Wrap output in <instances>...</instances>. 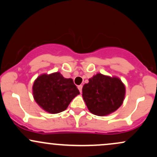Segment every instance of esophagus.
<instances>
[{
    "label": "esophagus",
    "instance_id": "obj_1",
    "mask_svg": "<svg viewBox=\"0 0 157 157\" xmlns=\"http://www.w3.org/2000/svg\"><path fill=\"white\" fill-rule=\"evenodd\" d=\"M78 89H79V91H80V93H82V85H80V86H78Z\"/></svg>",
    "mask_w": 157,
    "mask_h": 157
}]
</instances>
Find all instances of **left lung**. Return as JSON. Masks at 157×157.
<instances>
[{"label": "left lung", "instance_id": "8db88e82", "mask_svg": "<svg viewBox=\"0 0 157 157\" xmlns=\"http://www.w3.org/2000/svg\"><path fill=\"white\" fill-rule=\"evenodd\" d=\"M125 92L124 84L118 77L98 73L84 84L82 96L91 113L105 116L121 106Z\"/></svg>", "mask_w": 157, "mask_h": 157}]
</instances>
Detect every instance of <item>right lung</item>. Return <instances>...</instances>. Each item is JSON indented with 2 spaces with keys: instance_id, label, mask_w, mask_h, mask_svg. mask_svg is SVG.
I'll return each mask as SVG.
<instances>
[{
  "instance_id": "1",
  "label": "right lung",
  "mask_w": 157,
  "mask_h": 157,
  "mask_svg": "<svg viewBox=\"0 0 157 157\" xmlns=\"http://www.w3.org/2000/svg\"><path fill=\"white\" fill-rule=\"evenodd\" d=\"M80 92L71 78H65L59 72L42 74L33 85V95L37 104L47 113L56 114L68 108Z\"/></svg>"
}]
</instances>
